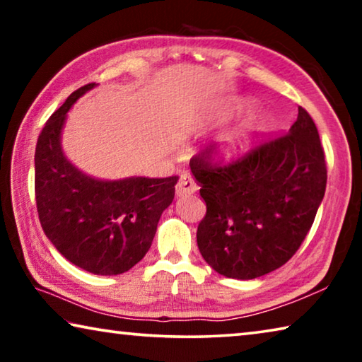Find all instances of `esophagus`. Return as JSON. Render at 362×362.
Instances as JSON below:
<instances>
[{"instance_id":"1","label":"esophagus","mask_w":362,"mask_h":362,"mask_svg":"<svg viewBox=\"0 0 362 362\" xmlns=\"http://www.w3.org/2000/svg\"><path fill=\"white\" fill-rule=\"evenodd\" d=\"M196 189H198V185H196L193 177L189 175L188 173H183L180 175L179 182H177V185H175V194L177 196H187V194L194 193Z\"/></svg>"}]
</instances>
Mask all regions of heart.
<instances>
[{
	"label": "heart",
	"mask_w": 362,
	"mask_h": 362,
	"mask_svg": "<svg viewBox=\"0 0 362 362\" xmlns=\"http://www.w3.org/2000/svg\"><path fill=\"white\" fill-rule=\"evenodd\" d=\"M247 105L244 102H236V103H231V105L226 107L223 110V115H230L233 112H240V110H244ZM267 127V119L265 118H254L247 122V126L244 127L241 131H236L230 134V136H226L223 139V151L226 156H236L240 155V153L246 148L247 144H249V139L252 134L255 132H260Z\"/></svg>",
	"instance_id": "1"
}]
</instances>
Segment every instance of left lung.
<instances>
[{
	"instance_id": "obj_1",
	"label": "left lung",
	"mask_w": 362,
	"mask_h": 362,
	"mask_svg": "<svg viewBox=\"0 0 362 362\" xmlns=\"http://www.w3.org/2000/svg\"><path fill=\"white\" fill-rule=\"evenodd\" d=\"M217 146L189 161L206 216L196 241L226 278L254 279L283 267L302 246L324 198L327 169L315 121L298 107L283 136L222 164Z\"/></svg>"
}]
</instances>
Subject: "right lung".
<instances>
[{"label":"right lung","mask_w":362,"mask_h":362,"mask_svg":"<svg viewBox=\"0 0 362 362\" xmlns=\"http://www.w3.org/2000/svg\"><path fill=\"white\" fill-rule=\"evenodd\" d=\"M94 83L71 93L36 142L35 199L42 230L56 249L86 272L113 276L148 252L179 177H129L103 182L84 175L60 148L66 112Z\"/></svg>","instance_id":"add662e5"}]
</instances>
